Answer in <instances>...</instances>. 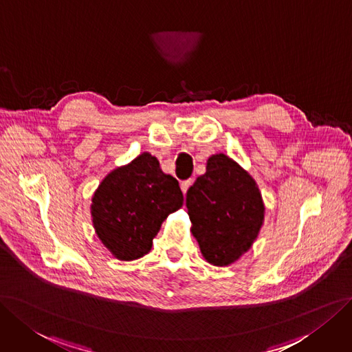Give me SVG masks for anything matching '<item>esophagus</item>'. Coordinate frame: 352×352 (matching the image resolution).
Instances as JSON below:
<instances>
[{"instance_id":"obj_1","label":"esophagus","mask_w":352,"mask_h":352,"mask_svg":"<svg viewBox=\"0 0 352 352\" xmlns=\"http://www.w3.org/2000/svg\"><path fill=\"white\" fill-rule=\"evenodd\" d=\"M192 184V179L190 178V179H184V181H181V190H183V192L186 194L187 192V190H188V187Z\"/></svg>"}]
</instances>
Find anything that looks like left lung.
Listing matches in <instances>:
<instances>
[{"label": "left lung", "mask_w": 352, "mask_h": 352, "mask_svg": "<svg viewBox=\"0 0 352 352\" xmlns=\"http://www.w3.org/2000/svg\"><path fill=\"white\" fill-rule=\"evenodd\" d=\"M191 232L206 261L229 265L251 248L265 207L252 177L225 153L207 161L186 197Z\"/></svg>", "instance_id": "1"}]
</instances>
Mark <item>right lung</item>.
I'll use <instances>...</instances> for the list:
<instances>
[{
  "mask_svg": "<svg viewBox=\"0 0 352 352\" xmlns=\"http://www.w3.org/2000/svg\"><path fill=\"white\" fill-rule=\"evenodd\" d=\"M178 181L145 152L101 181L91 214L104 246L122 261L148 254L169 213L183 206Z\"/></svg>",
  "mask_w": 352,
  "mask_h": 352,
  "instance_id": "right-lung-1",
  "label": "right lung"
}]
</instances>
